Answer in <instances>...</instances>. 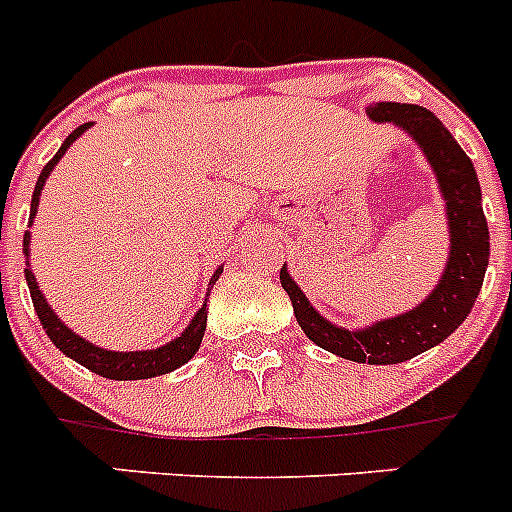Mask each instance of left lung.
<instances>
[{
	"label": "left lung",
	"mask_w": 512,
	"mask_h": 512,
	"mask_svg": "<svg viewBox=\"0 0 512 512\" xmlns=\"http://www.w3.org/2000/svg\"><path fill=\"white\" fill-rule=\"evenodd\" d=\"M366 115L408 133L436 174L449 220V259L441 279L413 310L364 328H343L323 318L292 279L287 264L279 279L295 307L297 323L312 343L356 364H400L438 346L472 312L490 261V230L474 164L431 110L418 104L377 102L366 107Z\"/></svg>",
	"instance_id": "1"
}]
</instances>
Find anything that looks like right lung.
Wrapping results in <instances>:
<instances>
[{"mask_svg":"<svg viewBox=\"0 0 512 512\" xmlns=\"http://www.w3.org/2000/svg\"><path fill=\"white\" fill-rule=\"evenodd\" d=\"M89 128H92V122H84L81 128H76L69 138L63 140L56 156L43 166V174H40L38 182H35L33 202H30V220H27V225L35 223L45 179H48L51 171L56 169V164L63 158V153L74 146V140L81 138ZM30 238H33V235H30V230H27L25 241H22V253H25V282L27 287H30V297H33L35 312H38L40 323H43L45 333H48V338L53 341V346H56L58 351H63L69 359H74L76 364L87 366L89 372L99 374V377L128 382V379H151V377H161V374L174 372V369L187 364V361L197 354V348H200L202 336H205V328H207V300H210V289L212 284L217 282V277L223 274V266H217L215 269V274H212L210 279V287H207L205 302H202L197 315L189 320V325L179 333V336L171 338V341L164 343V346L146 348V351H107V348L97 346V343H89L87 338H81L79 333H74V330H71L69 325L63 323L56 312H53V307L48 305L43 289L38 287L33 269H30Z\"/></svg>","mask_w":512,"mask_h":512,"instance_id":"obj_1","label":"right lung"}]
</instances>
